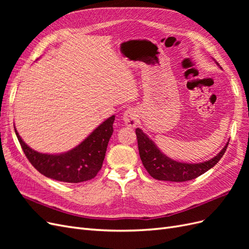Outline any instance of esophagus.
Returning <instances> with one entry per match:
<instances>
[{
  "instance_id": "esophagus-1",
  "label": "esophagus",
  "mask_w": 249,
  "mask_h": 249,
  "mask_svg": "<svg viewBox=\"0 0 249 249\" xmlns=\"http://www.w3.org/2000/svg\"><path fill=\"white\" fill-rule=\"evenodd\" d=\"M123 120L126 126L135 127L138 124V112L136 109L129 108L123 115Z\"/></svg>"
}]
</instances>
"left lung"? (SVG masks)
<instances>
[{
  "label": "left lung",
  "instance_id": "8db88e82",
  "mask_svg": "<svg viewBox=\"0 0 249 249\" xmlns=\"http://www.w3.org/2000/svg\"><path fill=\"white\" fill-rule=\"evenodd\" d=\"M216 64L219 66V63L216 62ZM136 135L143 166L154 178L169 182H186L201 176L220 161L229 145L228 142L219 154L211 160L200 163H185L172 160L171 158L164 155L155 142L141 129H136Z\"/></svg>",
  "mask_w": 249,
  "mask_h": 249
}]
</instances>
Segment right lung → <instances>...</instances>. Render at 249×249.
<instances>
[{
	"instance_id": "obj_1",
	"label": "right lung",
	"mask_w": 249,
	"mask_h": 249,
	"mask_svg": "<svg viewBox=\"0 0 249 249\" xmlns=\"http://www.w3.org/2000/svg\"><path fill=\"white\" fill-rule=\"evenodd\" d=\"M115 115L107 118L79 145L62 154H42L28 146L18 133L17 137L26 157L44 177L65 183H81L93 178L103 166L108 142L113 133Z\"/></svg>"
}]
</instances>
